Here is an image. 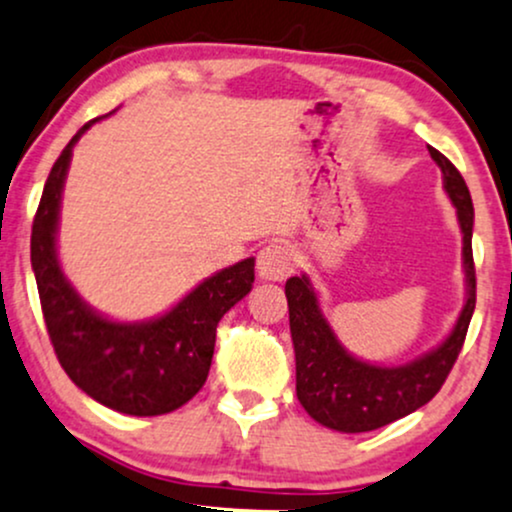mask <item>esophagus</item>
Instances as JSON below:
<instances>
[{
    "instance_id": "obj_1",
    "label": "esophagus",
    "mask_w": 512,
    "mask_h": 512,
    "mask_svg": "<svg viewBox=\"0 0 512 512\" xmlns=\"http://www.w3.org/2000/svg\"><path fill=\"white\" fill-rule=\"evenodd\" d=\"M293 272V252L284 243H269L257 255V274L267 281H284Z\"/></svg>"
}]
</instances>
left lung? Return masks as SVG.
<instances>
[{
    "label": "left lung",
    "mask_w": 512,
    "mask_h": 512,
    "mask_svg": "<svg viewBox=\"0 0 512 512\" xmlns=\"http://www.w3.org/2000/svg\"><path fill=\"white\" fill-rule=\"evenodd\" d=\"M428 154L443 170V187L457 209L462 228V267L467 301L443 344L404 366H378L361 361L344 349L322 315L317 293L305 274L286 281L293 351H296V395L317 424L342 433H366L383 428L431 402L460 356L474 303L477 276L472 257L474 207L467 182L438 149Z\"/></svg>",
    "instance_id": "left-lung-1"
}]
</instances>
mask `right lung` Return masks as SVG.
Masks as SVG:
<instances>
[{
	"mask_svg": "<svg viewBox=\"0 0 512 512\" xmlns=\"http://www.w3.org/2000/svg\"><path fill=\"white\" fill-rule=\"evenodd\" d=\"M86 122L52 166L33 219L31 264L50 342L64 373L103 407L129 416L180 409L207 383L216 325L255 281V257L211 274L168 313L144 322L110 320L69 284L57 257V223L72 149Z\"/></svg>",
	"mask_w": 512,
	"mask_h": 512,
	"instance_id": "1",
	"label": "right lung"
}]
</instances>
